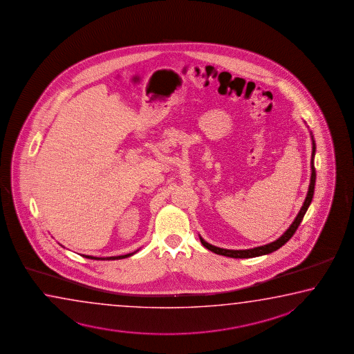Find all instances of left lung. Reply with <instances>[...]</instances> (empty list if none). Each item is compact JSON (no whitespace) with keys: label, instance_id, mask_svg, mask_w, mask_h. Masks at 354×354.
Returning a JSON list of instances; mask_svg holds the SVG:
<instances>
[{"label":"left lung","instance_id":"left-lung-1","mask_svg":"<svg viewBox=\"0 0 354 354\" xmlns=\"http://www.w3.org/2000/svg\"><path fill=\"white\" fill-rule=\"evenodd\" d=\"M315 152H316V144H315V141H313V138H312V174L311 183H310V187H308V192H307V196H306L305 202H304L302 208H301L300 212H299L297 216L295 218L294 223L290 225V228H288L285 233L282 234L279 239L272 241V243H270V244H266V245L258 246V248H254V249H246V250H228V249H222V248H216V246L210 245L207 241H204L202 238H199L203 246H205L210 252H216V254H219V255H224V257H229V258L246 259L255 258V257L270 254V252H275L279 248H281L282 245H285L288 240L292 238L295 232L299 228V225H300V223L302 222L306 212H307L310 204H311L312 198H313L315 182H316V169H315V163H313Z\"/></svg>","mask_w":354,"mask_h":354}]
</instances>
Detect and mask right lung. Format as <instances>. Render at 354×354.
I'll use <instances>...</instances> for the list:
<instances>
[{"mask_svg": "<svg viewBox=\"0 0 354 354\" xmlns=\"http://www.w3.org/2000/svg\"><path fill=\"white\" fill-rule=\"evenodd\" d=\"M130 255H132V254H127V255H120V257H110V258H95V257H86V255H83V257H85V258L88 259H94V260H116V259H125L127 258V257H130Z\"/></svg>", "mask_w": 354, "mask_h": 354, "instance_id": "right-lung-1", "label": "right lung"}]
</instances>
